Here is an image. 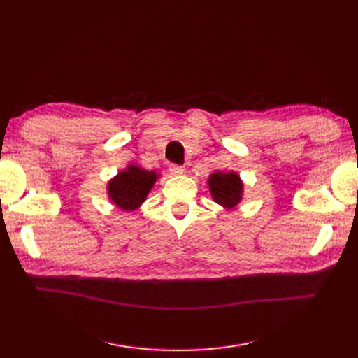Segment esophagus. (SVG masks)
Masks as SVG:
<instances>
[{
	"label": "esophagus",
	"mask_w": 358,
	"mask_h": 358,
	"mask_svg": "<svg viewBox=\"0 0 358 358\" xmlns=\"http://www.w3.org/2000/svg\"><path fill=\"white\" fill-rule=\"evenodd\" d=\"M169 170H170V175H173V176H179L183 171H185V169H183L182 166H170Z\"/></svg>",
	"instance_id": "1"
}]
</instances>
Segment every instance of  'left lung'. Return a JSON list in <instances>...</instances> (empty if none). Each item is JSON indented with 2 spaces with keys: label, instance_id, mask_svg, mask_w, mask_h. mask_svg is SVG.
I'll list each match as a JSON object with an SVG mask.
<instances>
[{
  "label": "left lung",
  "instance_id": "1",
  "mask_svg": "<svg viewBox=\"0 0 358 358\" xmlns=\"http://www.w3.org/2000/svg\"><path fill=\"white\" fill-rule=\"evenodd\" d=\"M210 196L224 209H233L243 200V180L237 171L216 170L208 178Z\"/></svg>",
  "mask_w": 358,
  "mask_h": 358
}]
</instances>
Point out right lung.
I'll list each match as a JSON object with an SVG mask.
<instances>
[{"label":"right lung","mask_w":358,"mask_h":358,"mask_svg":"<svg viewBox=\"0 0 358 358\" xmlns=\"http://www.w3.org/2000/svg\"><path fill=\"white\" fill-rule=\"evenodd\" d=\"M159 178L157 170H146L129 162L107 182V197L122 212H133L146 201L148 194Z\"/></svg>","instance_id":"1"}]
</instances>
